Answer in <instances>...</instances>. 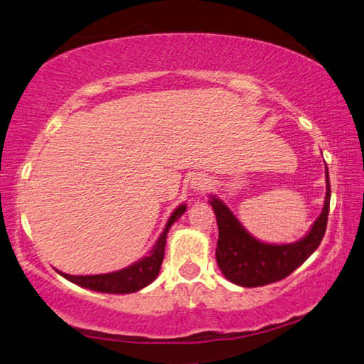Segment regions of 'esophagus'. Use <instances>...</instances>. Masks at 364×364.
<instances>
[{"mask_svg": "<svg viewBox=\"0 0 364 364\" xmlns=\"http://www.w3.org/2000/svg\"><path fill=\"white\" fill-rule=\"evenodd\" d=\"M209 184H210V180L205 175H196L191 180V188L198 193L204 191V189L209 188Z\"/></svg>", "mask_w": 364, "mask_h": 364, "instance_id": "1", "label": "esophagus"}]
</instances>
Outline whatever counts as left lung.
<instances>
[{
  "instance_id": "obj_1",
  "label": "left lung",
  "mask_w": 364,
  "mask_h": 364,
  "mask_svg": "<svg viewBox=\"0 0 364 364\" xmlns=\"http://www.w3.org/2000/svg\"><path fill=\"white\" fill-rule=\"evenodd\" d=\"M209 204L218 225L217 264L225 279L240 287H262L279 282L298 269L313 255L324 238L327 228L331 181L326 166V199L321 215L304 238L288 245H269L256 240L246 232L233 212L215 196Z\"/></svg>"
}]
</instances>
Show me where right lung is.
<instances>
[{
    "instance_id": "add662e5",
    "label": "right lung",
    "mask_w": 364,
    "mask_h": 364,
    "mask_svg": "<svg viewBox=\"0 0 364 364\" xmlns=\"http://www.w3.org/2000/svg\"><path fill=\"white\" fill-rule=\"evenodd\" d=\"M184 210H186V204L178 205L175 212L171 213L168 222L165 225L164 233L160 235L157 243L154 245L152 251L149 252V256L142 257L141 261L134 262L129 267L117 270V272L109 274H100V275H69L65 272H60L65 279H68L73 284H76L82 288H89L94 291L102 293H114V295H123V293H134L142 290L144 287L157 279L160 272L161 261L165 256V245H166V235L173 223L180 218Z\"/></svg>"
}]
</instances>
